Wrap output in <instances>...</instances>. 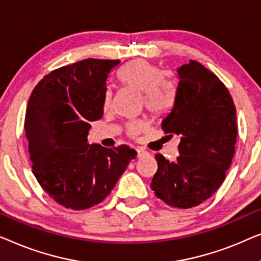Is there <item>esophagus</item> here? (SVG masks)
Listing matches in <instances>:
<instances>
[{"instance_id": "esophagus-1", "label": "esophagus", "mask_w": 261, "mask_h": 261, "mask_svg": "<svg viewBox=\"0 0 261 261\" xmlns=\"http://www.w3.org/2000/svg\"><path fill=\"white\" fill-rule=\"evenodd\" d=\"M146 155H149V152L145 151V150H143V149L137 150V157H138V159H142V157H144Z\"/></svg>"}]
</instances>
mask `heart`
Instances as JSON below:
<instances>
[{
  "instance_id": "obj_1",
  "label": "heart",
  "mask_w": 261,
  "mask_h": 261,
  "mask_svg": "<svg viewBox=\"0 0 261 261\" xmlns=\"http://www.w3.org/2000/svg\"><path fill=\"white\" fill-rule=\"evenodd\" d=\"M119 82L124 85L143 92L144 104L153 113L162 112L170 105L172 99V84L166 75L160 74L156 65L146 60H135L124 66L118 72ZM112 93L108 90L104 95V109L111 105ZM145 127L141 120L131 122L127 130L137 135Z\"/></svg>"
}]
</instances>
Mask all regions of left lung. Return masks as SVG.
Here are the masks:
<instances>
[{
    "label": "left lung",
    "mask_w": 261,
    "mask_h": 261,
    "mask_svg": "<svg viewBox=\"0 0 261 261\" xmlns=\"http://www.w3.org/2000/svg\"><path fill=\"white\" fill-rule=\"evenodd\" d=\"M174 102L162 120L167 134L179 136L178 153L159 164L151 182L155 195L175 208H192L209 199L225 181L237 143V111L218 76L190 60L179 66Z\"/></svg>",
    "instance_id": "obj_1"
}]
</instances>
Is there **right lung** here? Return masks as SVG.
<instances>
[{
	"label": "right lung",
	"mask_w": 261,
	"mask_h": 261,
	"mask_svg": "<svg viewBox=\"0 0 261 261\" xmlns=\"http://www.w3.org/2000/svg\"><path fill=\"white\" fill-rule=\"evenodd\" d=\"M120 60L85 59L43 76L25 111L33 174L42 189L66 208L100 203L136 159L127 145L89 144L91 122L104 113L106 80Z\"/></svg>",
	"instance_id": "add662e5"
}]
</instances>
